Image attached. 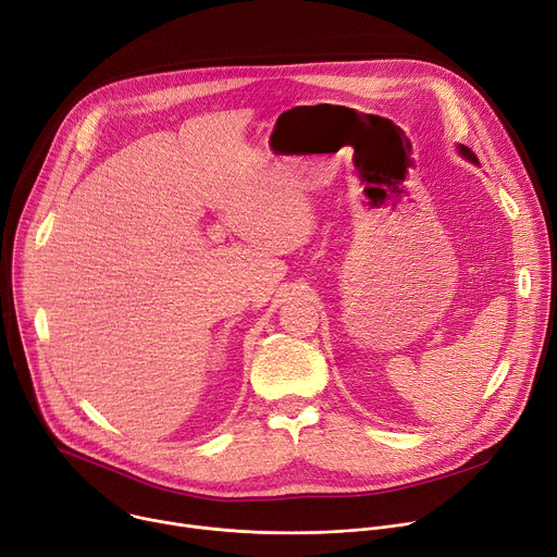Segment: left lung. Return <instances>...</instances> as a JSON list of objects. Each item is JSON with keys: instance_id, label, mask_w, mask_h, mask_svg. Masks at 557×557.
Instances as JSON below:
<instances>
[{"instance_id": "8db88e82", "label": "left lung", "mask_w": 557, "mask_h": 557, "mask_svg": "<svg viewBox=\"0 0 557 557\" xmlns=\"http://www.w3.org/2000/svg\"><path fill=\"white\" fill-rule=\"evenodd\" d=\"M457 150H459V154H461V157H466V159H468L470 163L479 165V163H476V157H474V154H472V152L468 150V147H466V145H459V147H457Z\"/></svg>"}]
</instances>
